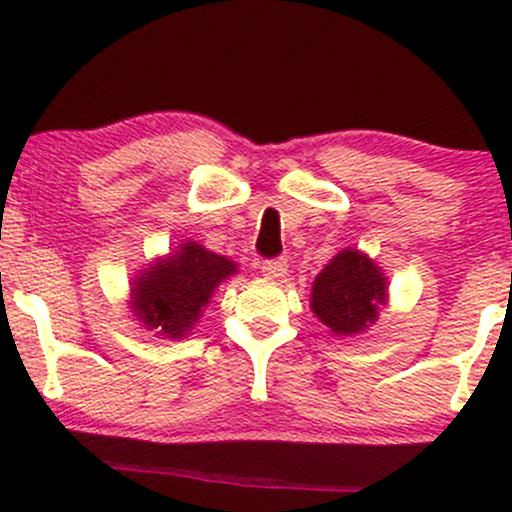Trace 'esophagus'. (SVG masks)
<instances>
[{"label":"esophagus","instance_id":"1","mask_svg":"<svg viewBox=\"0 0 512 512\" xmlns=\"http://www.w3.org/2000/svg\"><path fill=\"white\" fill-rule=\"evenodd\" d=\"M261 273L270 280H280L285 278L287 273V261L285 258H268V261L261 263Z\"/></svg>","mask_w":512,"mask_h":512}]
</instances>
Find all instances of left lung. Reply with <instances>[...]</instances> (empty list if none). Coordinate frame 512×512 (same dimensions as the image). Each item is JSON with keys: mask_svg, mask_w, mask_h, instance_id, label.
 Returning <instances> with one entry per match:
<instances>
[{"mask_svg": "<svg viewBox=\"0 0 512 512\" xmlns=\"http://www.w3.org/2000/svg\"><path fill=\"white\" fill-rule=\"evenodd\" d=\"M386 302V278L354 249L340 251L311 287V309L335 335L362 333Z\"/></svg>", "mask_w": 512, "mask_h": 512, "instance_id": "8db88e82", "label": "left lung"}]
</instances>
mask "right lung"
Instances as JSON below:
<instances>
[{
	"label": "right lung",
	"mask_w": 512,
	"mask_h": 512,
	"mask_svg": "<svg viewBox=\"0 0 512 512\" xmlns=\"http://www.w3.org/2000/svg\"><path fill=\"white\" fill-rule=\"evenodd\" d=\"M237 266L201 244H182L177 254L158 263L134 287L136 314L148 328H160L167 338H184L196 323L210 294Z\"/></svg>",
	"instance_id": "right-lung-1"
}]
</instances>
